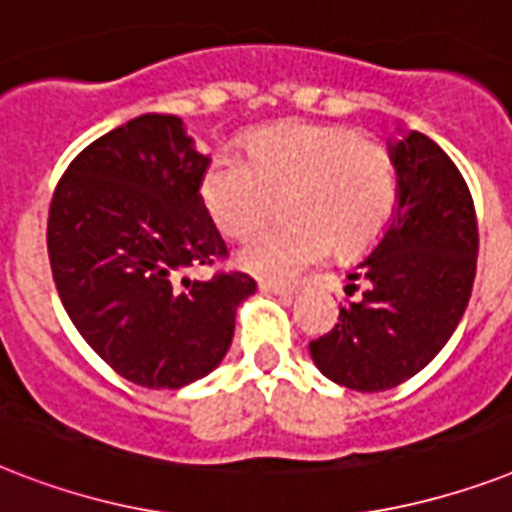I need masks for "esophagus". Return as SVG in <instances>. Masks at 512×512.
Segmentation results:
<instances>
[{
	"mask_svg": "<svg viewBox=\"0 0 512 512\" xmlns=\"http://www.w3.org/2000/svg\"><path fill=\"white\" fill-rule=\"evenodd\" d=\"M257 287H260V292H268V295H279V297L295 295V287H287V284H276V281H260Z\"/></svg>",
	"mask_w": 512,
	"mask_h": 512,
	"instance_id": "34e87169",
	"label": "esophagus"
}]
</instances>
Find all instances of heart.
Masks as SVG:
<instances>
[{"label": "heart", "mask_w": 512, "mask_h": 512, "mask_svg": "<svg viewBox=\"0 0 512 512\" xmlns=\"http://www.w3.org/2000/svg\"><path fill=\"white\" fill-rule=\"evenodd\" d=\"M201 204L231 239L260 231L284 199L289 223L260 233L239 263L263 279L289 281L327 257H356L385 236L398 209V167L388 148L345 124L281 122L249 135L244 162L212 156Z\"/></svg>", "instance_id": "obj_1"}]
</instances>
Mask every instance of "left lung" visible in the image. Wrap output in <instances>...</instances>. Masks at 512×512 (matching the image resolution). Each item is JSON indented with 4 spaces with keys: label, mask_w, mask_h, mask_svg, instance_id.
<instances>
[{
    "label": "left lung",
    "mask_w": 512,
    "mask_h": 512,
    "mask_svg": "<svg viewBox=\"0 0 512 512\" xmlns=\"http://www.w3.org/2000/svg\"><path fill=\"white\" fill-rule=\"evenodd\" d=\"M398 209L372 255L348 273L340 324L311 342L313 364L361 393L396 388L438 356L468 308L478 257L473 196L457 164L428 135L390 143Z\"/></svg>",
    "instance_id": "8db88e82"
}]
</instances>
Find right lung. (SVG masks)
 I'll use <instances>...</instances> for the list:
<instances>
[{
    "instance_id": "obj_1",
    "label": "right lung",
    "mask_w": 512,
    "mask_h": 512,
    "mask_svg": "<svg viewBox=\"0 0 512 512\" xmlns=\"http://www.w3.org/2000/svg\"><path fill=\"white\" fill-rule=\"evenodd\" d=\"M209 156L183 122L143 114L84 148L60 177L47 252L60 303L79 335L124 380L183 388L231 348L247 273L175 276L228 255L201 204Z\"/></svg>"
}]
</instances>
